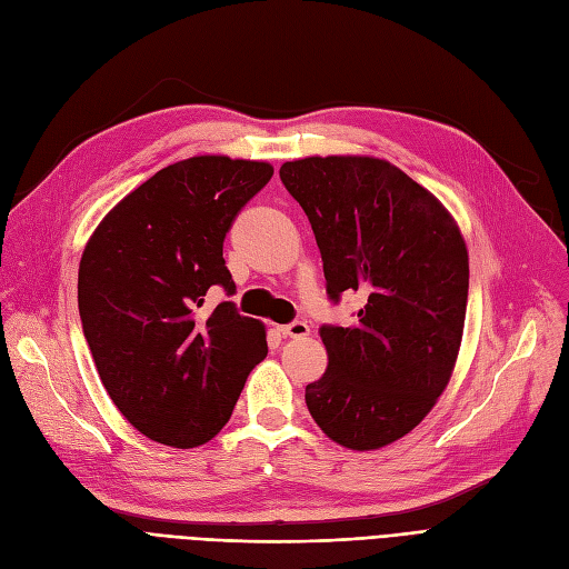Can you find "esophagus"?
<instances>
[{
  "instance_id": "34e87169",
  "label": "esophagus",
  "mask_w": 569,
  "mask_h": 569,
  "mask_svg": "<svg viewBox=\"0 0 569 569\" xmlns=\"http://www.w3.org/2000/svg\"><path fill=\"white\" fill-rule=\"evenodd\" d=\"M278 329L282 331V337H291V339H303V337L310 335V327L306 322H301V320H293V322L282 325Z\"/></svg>"
}]
</instances>
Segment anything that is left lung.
<instances>
[{
    "label": "left lung",
    "instance_id": "left-lung-1",
    "mask_svg": "<svg viewBox=\"0 0 569 569\" xmlns=\"http://www.w3.org/2000/svg\"><path fill=\"white\" fill-rule=\"evenodd\" d=\"M280 179L316 232L329 299H365L356 325L320 329L329 362L306 386L308 411L348 449L386 447L421 423L455 371L468 301L461 230L379 158L293 160Z\"/></svg>",
    "mask_w": 569,
    "mask_h": 569
}]
</instances>
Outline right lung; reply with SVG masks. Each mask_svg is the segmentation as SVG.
I'll list each match as a JSON object with an SVG mask.
<instances>
[{
	"instance_id": "obj_1",
	"label": "right lung",
	"mask_w": 569,
	"mask_h": 569,
	"mask_svg": "<svg viewBox=\"0 0 569 569\" xmlns=\"http://www.w3.org/2000/svg\"><path fill=\"white\" fill-rule=\"evenodd\" d=\"M272 176L268 162L200 154L160 169L89 238L77 303L98 377L124 419L154 442L190 449L228 423L266 327L232 301L223 240Z\"/></svg>"
}]
</instances>
